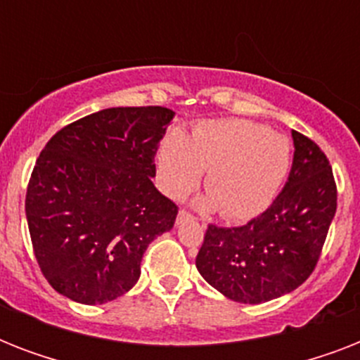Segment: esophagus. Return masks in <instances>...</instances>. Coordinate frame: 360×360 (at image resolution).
<instances>
[{"mask_svg":"<svg viewBox=\"0 0 360 360\" xmlns=\"http://www.w3.org/2000/svg\"><path fill=\"white\" fill-rule=\"evenodd\" d=\"M191 219H192V214L186 213L185 209H181L179 214H177V224H183L185 220H191Z\"/></svg>","mask_w":360,"mask_h":360,"instance_id":"obj_1","label":"esophagus"}]
</instances>
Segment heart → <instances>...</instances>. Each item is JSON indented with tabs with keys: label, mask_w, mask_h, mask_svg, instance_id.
<instances>
[{
	"label": "heart",
	"mask_w": 360,
	"mask_h": 360,
	"mask_svg": "<svg viewBox=\"0 0 360 360\" xmlns=\"http://www.w3.org/2000/svg\"><path fill=\"white\" fill-rule=\"evenodd\" d=\"M285 136L245 120L205 121L188 140L174 132L160 143L158 172L164 192L183 198L205 177V207H217L228 222H243L273 203L290 172Z\"/></svg>",
	"instance_id": "heart-1"
}]
</instances>
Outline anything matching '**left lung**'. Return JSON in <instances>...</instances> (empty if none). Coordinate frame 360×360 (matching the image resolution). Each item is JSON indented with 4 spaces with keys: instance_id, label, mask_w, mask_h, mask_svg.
<instances>
[{
    "instance_id": "obj_1",
    "label": "left lung",
    "mask_w": 360,
    "mask_h": 360,
    "mask_svg": "<svg viewBox=\"0 0 360 360\" xmlns=\"http://www.w3.org/2000/svg\"><path fill=\"white\" fill-rule=\"evenodd\" d=\"M293 164L273 205L239 228L211 224L196 256L203 278L236 302L259 304L297 290L312 274L336 213L325 153L291 130Z\"/></svg>"
}]
</instances>
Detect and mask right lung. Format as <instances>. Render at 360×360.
I'll return each instance as SVG.
<instances>
[{
  "label": "right lung",
  "instance_id": "right-lung-1",
  "mask_svg": "<svg viewBox=\"0 0 360 360\" xmlns=\"http://www.w3.org/2000/svg\"><path fill=\"white\" fill-rule=\"evenodd\" d=\"M175 112L106 108L52 136L37 158L25 217L53 290L82 304L114 301L140 278L147 246L174 228L177 205L153 185Z\"/></svg>",
  "mask_w": 360,
  "mask_h": 360
}]
</instances>
